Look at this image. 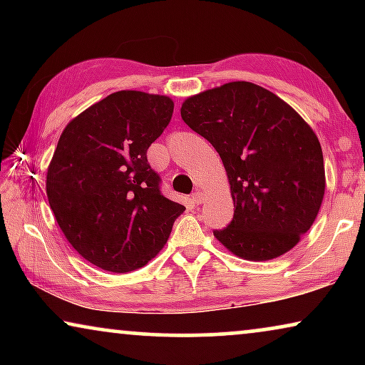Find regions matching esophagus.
I'll return each mask as SVG.
<instances>
[{
  "instance_id": "esophagus-1",
  "label": "esophagus",
  "mask_w": 365,
  "mask_h": 365,
  "mask_svg": "<svg viewBox=\"0 0 365 365\" xmlns=\"http://www.w3.org/2000/svg\"><path fill=\"white\" fill-rule=\"evenodd\" d=\"M191 201H192L194 206H199V204H201V202L204 201V194H202L201 191H196V192H192V196H191Z\"/></svg>"
}]
</instances>
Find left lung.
Returning <instances> with one entry per match:
<instances>
[{"mask_svg": "<svg viewBox=\"0 0 365 365\" xmlns=\"http://www.w3.org/2000/svg\"><path fill=\"white\" fill-rule=\"evenodd\" d=\"M182 121L219 153L234 217L214 236L249 261L282 256L311 229L326 174L311 126L276 94L247 81L187 98Z\"/></svg>", "mask_w": 365, "mask_h": 365, "instance_id": "1", "label": "left lung"}]
</instances>
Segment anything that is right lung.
I'll return each mask as SVG.
<instances>
[{
	"label": "right lung",
	"instance_id": "1",
	"mask_svg": "<svg viewBox=\"0 0 365 365\" xmlns=\"http://www.w3.org/2000/svg\"><path fill=\"white\" fill-rule=\"evenodd\" d=\"M173 109L168 96L118 91L74 118L59 138L46 176L49 206L69 244L104 271L146 266L186 209L163 196L148 163Z\"/></svg>",
	"mask_w": 365,
	"mask_h": 365
}]
</instances>
